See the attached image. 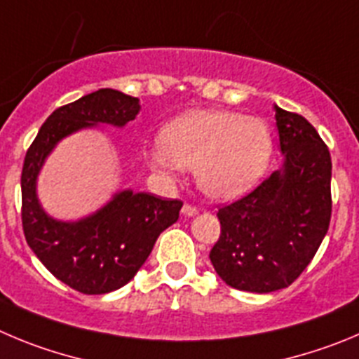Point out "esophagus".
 <instances>
[{"mask_svg": "<svg viewBox=\"0 0 359 359\" xmlns=\"http://www.w3.org/2000/svg\"><path fill=\"white\" fill-rule=\"evenodd\" d=\"M182 214H184V216H187V217H193V216H196V214H198V209H196L195 205H189V203H186V205L182 207Z\"/></svg>", "mask_w": 359, "mask_h": 359, "instance_id": "obj_1", "label": "esophagus"}]
</instances>
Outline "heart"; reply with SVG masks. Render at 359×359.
<instances>
[{"label": "heart", "mask_w": 359, "mask_h": 359, "mask_svg": "<svg viewBox=\"0 0 359 359\" xmlns=\"http://www.w3.org/2000/svg\"><path fill=\"white\" fill-rule=\"evenodd\" d=\"M149 152L156 168L195 170L203 195L236 200L262 180L274 152L266 120L226 109H193L173 118Z\"/></svg>", "instance_id": "1"}]
</instances>
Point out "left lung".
<instances>
[{
	"mask_svg": "<svg viewBox=\"0 0 359 359\" xmlns=\"http://www.w3.org/2000/svg\"><path fill=\"white\" fill-rule=\"evenodd\" d=\"M281 168L217 217L210 262L226 285L267 294L285 289L316 257L331 219V156L304 116L274 104Z\"/></svg>",
	"mask_w": 359,
	"mask_h": 359,
	"instance_id": "obj_1",
	"label": "left lung"
}]
</instances>
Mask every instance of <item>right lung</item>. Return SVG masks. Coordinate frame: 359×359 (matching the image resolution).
I'll list each match as a JSON object with an SVG mask.
<instances>
[{
    "mask_svg": "<svg viewBox=\"0 0 359 359\" xmlns=\"http://www.w3.org/2000/svg\"><path fill=\"white\" fill-rule=\"evenodd\" d=\"M138 113V97L100 88L55 109L26 152L21 175L26 243L43 266L78 292L108 294L129 283L159 233L179 219L182 202L123 189L90 216L60 221L40 205L36 179L63 138L99 123L123 127Z\"/></svg>",
    "mask_w": 359,
    "mask_h": 359,
    "instance_id": "obj_1",
    "label": "right lung"
}]
</instances>
